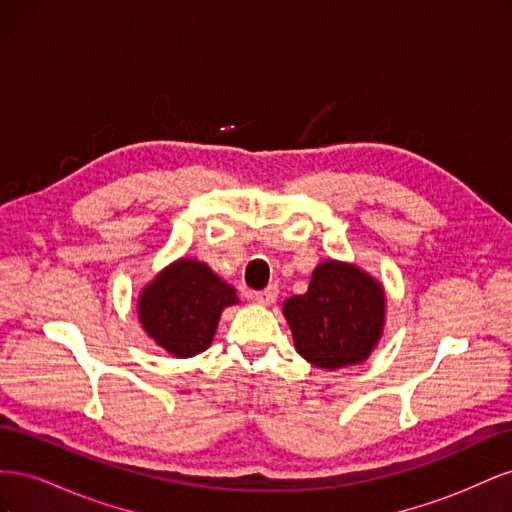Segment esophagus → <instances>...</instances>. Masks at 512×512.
I'll use <instances>...</instances> for the list:
<instances>
[{
  "mask_svg": "<svg viewBox=\"0 0 512 512\" xmlns=\"http://www.w3.org/2000/svg\"><path fill=\"white\" fill-rule=\"evenodd\" d=\"M277 299V286H269L260 292H254V301L260 305H273Z\"/></svg>",
  "mask_w": 512,
  "mask_h": 512,
  "instance_id": "obj_1",
  "label": "esophagus"
}]
</instances>
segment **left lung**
Segmentation results:
<instances>
[{
	"instance_id": "1",
	"label": "left lung",
	"mask_w": 512,
	"mask_h": 512,
	"mask_svg": "<svg viewBox=\"0 0 512 512\" xmlns=\"http://www.w3.org/2000/svg\"><path fill=\"white\" fill-rule=\"evenodd\" d=\"M282 312L294 348L320 369L363 363L384 331V288L369 273L339 260L314 269L305 294L290 297Z\"/></svg>"
}]
</instances>
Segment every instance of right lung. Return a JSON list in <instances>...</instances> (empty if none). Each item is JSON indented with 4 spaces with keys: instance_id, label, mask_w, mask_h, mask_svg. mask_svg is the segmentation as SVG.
<instances>
[{
    "instance_id": "right-lung-1",
    "label": "right lung",
    "mask_w": 512,
    "mask_h": 512,
    "mask_svg": "<svg viewBox=\"0 0 512 512\" xmlns=\"http://www.w3.org/2000/svg\"><path fill=\"white\" fill-rule=\"evenodd\" d=\"M235 303V288L205 262L179 258L143 288L138 320L160 348L188 359L211 346L224 307Z\"/></svg>"
}]
</instances>
